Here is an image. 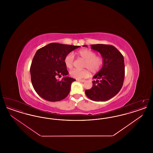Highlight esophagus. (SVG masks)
<instances>
[{"instance_id":"34e87169","label":"esophagus","mask_w":153,"mask_h":153,"mask_svg":"<svg viewBox=\"0 0 153 153\" xmlns=\"http://www.w3.org/2000/svg\"><path fill=\"white\" fill-rule=\"evenodd\" d=\"M78 81H80V82H84L85 81V80H77Z\"/></svg>"}]
</instances>
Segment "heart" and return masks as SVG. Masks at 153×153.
Instances as JSON below:
<instances>
[{
	"label": "heart",
	"mask_w": 153,
	"mask_h": 153,
	"mask_svg": "<svg viewBox=\"0 0 153 153\" xmlns=\"http://www.w3.org/2000/svg\"><path fill=\"white\" fill-rule=\"evenodd\" d=\"M78 56L85 60L84 68L87 69L78 70L74 69L70 72V75L73 78L81 79L87 77L89 75V71L92 73H96L100 70L103 65V58L97 56L95 51L88 49H82L77 52ZM74 55L72 53L68 54L64 58V64L68 69H72L74 64Z\"/></svg>",
	"instance_id": "heart-1"
}]
</instances>
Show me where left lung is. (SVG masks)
<instances>
[{"instance_id": "1", "label": "left lung", "mask_w": 153, "mask_h": 153, "mask_svg": "<svg viewBox=\"0 0 153 153\" xmlns=\"http://www.w3.org/2000/svg\"><path fill=\"white\" fill-rule=\"evenodd\" d=\"M91 46L100 53L104 62L102 69L93 77L96 80L92 81V87L85 92L92 100L107 101L117 95L123 86L125 73L123 56L112 45L96 44Z\"/></svg>"}]
</instances>
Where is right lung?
<instances>
[{"label":"right lung","mask_w":153,"mask_h":153,"mask_svg":"<svg viewBox=\"0 0 153 153\" xmlns=\"http://www.w3.org/2000/svg\"><path fill=\"white\" fill-rule=\"evenodd\" d=\"M79 47L51 43L36 51L30 71L31 82L38 95L49 102L62 100L68 95L72 82L76 80L67 76L64 58ZM62 75L64 76L62 80L56 79Z\"/></svg>","instance_id":"add662e5"}]
</instances>
